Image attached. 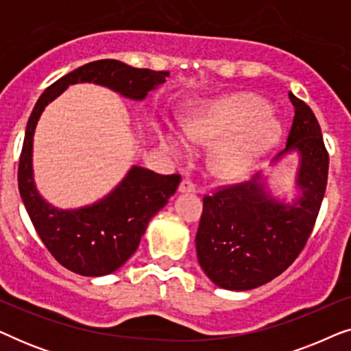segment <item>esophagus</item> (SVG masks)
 I'll return each instance as SVG.
<instances>
[{
	"label": "esophagus",
	"instance_id": "esophagus-1",
	"mask_svg": "<svg viewBox=\"0 0 351 351\" xmlns=\"http://www.w3.org/2000/svg\"><path fill=\"white\" fill-rule=\"evenodd\" d=\"M196 190L198 189H196L195 182H191L190 179H184L180 182V186H179L180 193H195Z\"/></svg>",
	"mask_w": 351,
	"mask_h": 351
}]
</instances>
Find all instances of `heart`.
<instances>
[{"instance_id":"1","label":"heart","mask_w":351,"mask_h":351,"mask_svg":"<svg viewBox=\"0 0 351 351\" xmlns=\"http://www.w3.org/2000/svg\"><path fill=\"white\" fill-rule=\"evenodd\" d=\"M268 112V104L257 95L234 94L204 107L185 123L184 131L196 142L220 141L210 153V167L222 177H241L280 137L281 124ZM160 141L171 155L186 153L185 137L174 129L161 131Z\"/></svg>"}]
</instances>
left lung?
<instances>
[{"label": "left lung", "mask_w": 351, "mask_h": 351, "mask_svg": "<svg viewBox=\"0 0 351 351\" xmlns=\"http://www.w3.org/2000/svg\"><path fill=\"white\" fill-rule=\"evenodd\" d=\"M289 100L294 119L286 148L273 162L297 152L300 195L292 203L273 198L263 176L256 174L203 198L196 256L209 280L223 289H256L281 275L302 252L318 217L329 155L311 108L292 93Z\"/></svg>", "instance_id": "8db88e82"}]
</instances>
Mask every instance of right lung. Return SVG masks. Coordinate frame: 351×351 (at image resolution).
Instances as JSON below:
<instances>
[{
  "instance_id": "obj_1",
  "label": "right lung",
  "mask_w": 351,
  "mask_h": 351,
  "mask_svg": "<svg viewBox=\"0 0 351 351\" xmlns=\"http://www.w3.org/2000/svg\"><path fill=\"white\" fill-rule=\"evenodd\" d=\"M166 76L167 71L134 69L119 60H95L62 76L38 99L19 161V191L41 241L66 270L83 276L118 270L136 252L153 215L176 193L180 176H161L132 166L117 189L97 203L80 209L54 208L38 193L33 179V136L43 110L70 84L94 83L123 97L143 100L165 83Z\"/></svg>"
}]
</instances>
